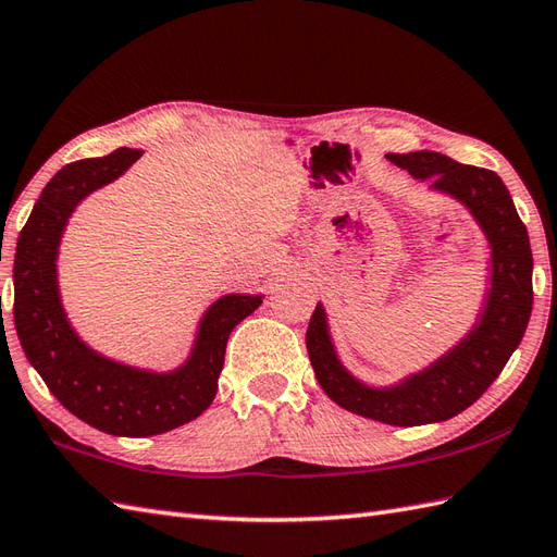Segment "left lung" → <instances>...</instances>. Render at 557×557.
I'll return each mask as SVG.
<instances>
[{
    "mask_svg": "<svg viewBox=\"0 0 557 557\" xmlns=\"http://www.w3.org/2000/svg\"><path fill=\"white\" fill-rule=\"evenodd\" d=\"M387 158L417 182H431V191L465 206L486 239L488 287L476 321L445 354L393 385L363 383L342 363L323 304L315 306L306 330V349L323 393L342 409L389 425L437 423L474 405L522 342L534 304V258L524 222L498 174L433 150Z\"/></svg>",
    "mask_w": 557,
    "mask_h": 557,
    "instance_id": "1",
    "label": "left lung"
}]
</instances>
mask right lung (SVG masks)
Segmentation results:
<instances>
[{
  "label": "right lung",
  "mask_w": 557,
  "mask_h": 557,
  "mask_svg": "<svg viewBox=\"0 0 557 557\" xmlns=\"http://www.w3.org/2000/svg\"><path fill=\"white\" fill-rule=\"evenodd\" d=\"M140 156L138 148H116L59 170L33 206L14 258V323L26 359L74 417L124 437L168 433L200 417L218 395L230 333L265 299L224 294L212 301L200 315L191 351L172 371L138 369L81 339L59 294V244L81 200L120 180Z\"/></svg>",
  "instance_id": "1"
}]
</instances>
